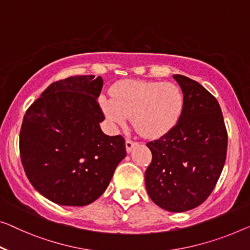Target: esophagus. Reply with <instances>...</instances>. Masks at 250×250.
<instances>
[{
	"label": "esophagus",
	"mask_w": 250,
	"mask_h": 250,
	"mask_svg": "<svg viewBox=\"0 0 250 250\" xmlns=\"http://www.w3.org/2000/svg\"><path fill=\"white\" fill-rule=\"evenodd\" d=\"M136 145L137 144L135 143V141H132L131 139H125V149H126V151H128V152L131 151Z\"/></svg>",
	"instance_id": "34e87169"
}]
</instances>
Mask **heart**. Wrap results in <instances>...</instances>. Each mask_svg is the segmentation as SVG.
<instances>
[{"label": "heart", "instance_id": "obj_1", "mask_svg": "<svg viewBox=\"0 0 250 250\" xmlns=\"http://www.w3.org/2000/svg\"><path fill=\"white\" fill-rule=\"evenodd\" d=\"M111 122L125 124L145 138L165 135L177 124L184 107V95L177 85L164 82L124 81L112 88V99H100Z\"/></svg>", "mask_w": 250, "mask_h": 250}]
</instances>
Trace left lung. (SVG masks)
Here are the masks:
<instances>
[{"instance_id":"obj_1","label":"left lung","mask_w":250,"mask_h":250,"mask_svg":"<svg viewBox=\"0 0 250 250\" xmlns=\"http://www.w3.org/2000/svg\"><path fill=\"white\" fill-rule=\"evenodd\" d=\"M173 77L183 92V112L168 132L147 144L152 161L145 183L158 207L185 212L213 191L226 162L228 133L217 99L191 78Z\"/></svg>"}]
</instances>
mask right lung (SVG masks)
<instances>
[{
  "label": "right lung",
  "instance_id": "obj_1",
  "mask_svg": "<svg viewBox=\"0 0 250 250\" xmlns=\"http://www.w3.org/2000/svg\"><path fill=\"white\" fill-rule=\"evenodd\" d=\"M101 77L54 82L31 104L20 131L24 172L40 194L59 206L83 207L103 194L125 157L122 136H106L98 98Z\"/></svg>",
  "mask_w": 250,
  "mask_h": 250
}]
</instances>
